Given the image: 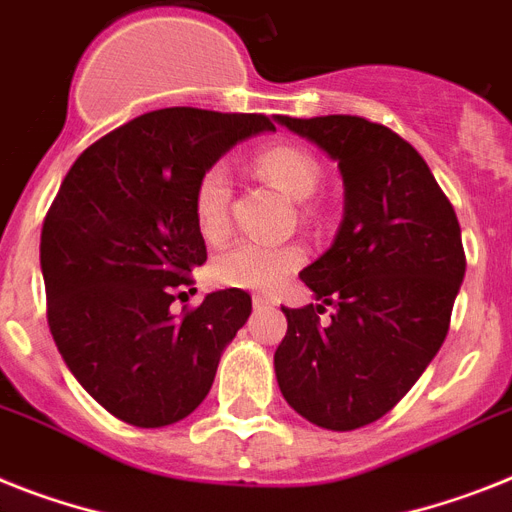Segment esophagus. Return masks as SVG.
<instances>
[{"label":"esophagus","instance_id":"1","mask_svg":"<svg viewBox=\"0 0 512 512\" xmlns=\"http://www.w3.org/2000/svg\"><path fill=\"white\" fill-rule=\"evenodd\" d=\"M272 306L274 301L269 298V295H261V293L253 295V308H272Z\"/></svg>","mask_w":512,"mask_h":512}]
</instances>
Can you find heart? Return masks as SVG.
<instances>
[{
	"mask_svg": "<svg viewBox=\"0 0 512 512\" xmlns=\"http://www.w3.org/2000/svg\"><path fill=\"white\" fill-rule=\"evenodd\" d=\"M256 170L272 180L295 201H306L322 183V164L314 154L295 143H274L256 154ZM232 180L222 162L209 164L193 185V222L201 238L217 243L230 230ZM303 264L298 246H264L253 240H240L225 248L211 261V274L219 285L240 290H274Z\"/></svg>",
	"mask_w": 512,
	"mask_h": 512,
	"instance_id": "b5f03b06",
	"label": "heart"
}]
</instances>
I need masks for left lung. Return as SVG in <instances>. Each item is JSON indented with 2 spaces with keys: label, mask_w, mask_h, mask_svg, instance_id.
<instances>
[{
  "label": "left lung",
  "mask_w": 512,
  "mask_h": 512,
  "mask_svg": "<svg viewBox=\"0 0 512 512\" xmlns=\"http://www.w3.org/2000/svg\"><path fill=\"white\" fill-rule=\"evenodd\" d=\"M277 122L327 151L345 185L335 243L301 272L324 306L282 308L277 384L311 424L350 432L392 411L442 348L466 274L460 225L421 154L390 128L353 114Z\"/></svg>",
  "instance_id": "1"
}]
</instances>
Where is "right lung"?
<instances>
[{
	"label": "right lung",
	"mask_w": 512,
	"mask_h": 512,
	"mask_svg": "<svg viewBox=\"0 0 512 512\" xmlns=\"http://www.w3.org/2000/svg\"><path fill=\"white\" fill-rule=\"evenodd\" d=\"M261 130H274L264 114H141L75 159L46 211L49 329L83 390L125 424L156 429L196 411L248 322L238 287L180 314L172 303L206 261L190 204L198 175Z\"/></svg>",
	"instance_id": "1"
}]
</instances>
